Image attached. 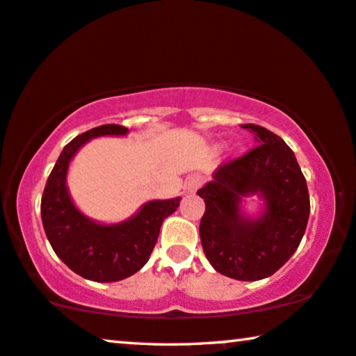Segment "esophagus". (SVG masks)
Instances as JSON below:
<instances>
[{
  "mask_svg": "<svg viewBox=\"0 0 356 356\" xmlns=\"http://www.w3.org/2000/svg\"><path fill=\"white\" fill-rule=\"evenodd\" d=\"M200 184H202V177L200 175H191L186 181V189L189 194H194L195 191L200 188Z\"/></svg>",
  "mask_w": 356,
  "mask_h": 356,
  "instance_id": "esophagus-1",
  "label": "esophagus"
}]
</instances>
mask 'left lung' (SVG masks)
<instances>
[{"mask_svg":"<svg viewBox=\"0 0 356 356\" xmlns=\"http://www.w3.org/2000/svg\"><path fill=\"white\" fill-rule=\"evenodd\" d=\"M257 146L221 163L213 179L197 191L205 212L199 233L204 254L216 271L239 281H259L291 259L305 234L310 195L292 149L254 123L241 125ZM259 193L266 210L259 219L241 215L242 197Z\"/></svg>","mask_w":356,"mask_h":356,"instance_id":"1","label":"left lung"}]
</instances>
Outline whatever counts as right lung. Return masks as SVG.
Wrapping results in <instances>:
<instances>
[{
    "label": "right lung",
    "mask_w": 356,
    "mask_h": 356,
    "mask_svg": "<svg viewBox=\"0 0 356 356\" xmlns=\"http://www.w3.org/2000/svg\"><path fill=\"white\" fill-rule=\"evenodd\" d=\"M127 133L128 128L109 123L74 138L60 152L41 197V221L51 247L72 271L90 281L114 282L140 271L151 257L163 220L181 200H151L117 225L96 223L75 207L65 186L72 157L91 138Z\"/></svg>",
    "instance_id": "right-lung-1"
}]
</instances>
